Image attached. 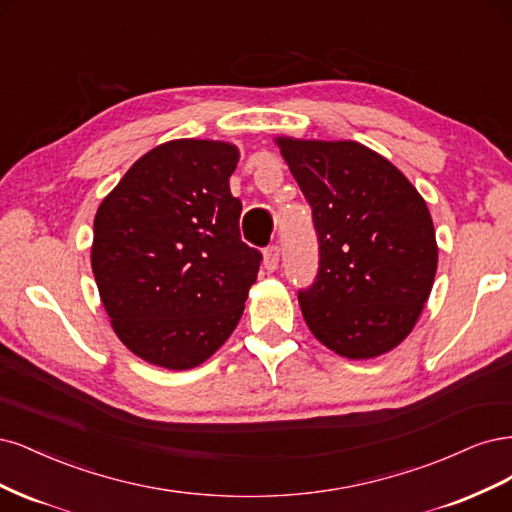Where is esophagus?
Here are the masks:
<instances>
[{"label":"esophagus","mask_w":512,"mask_h":512,"mask_svg":"<svg viewBox=\"0 0 512 512\" xmlns=\"http://www.w3.org/2000/svg\"><path fill=\"white\" fill-rule=\"evenodd\" d=\"M278 257H280V249L276 244H270L266 251H263V268L268 272H274L278 268Z\"/></svg>","instance_id":"34e87169"}]
</instances>
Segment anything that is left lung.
Listing matches in <instances>:
<instances>
[{
    "label": "left lung",
    "mask_w": 512,
    "mask_h": 512,
    "mask_svg": "<svg viewBox=\"0 0 512 512\" xmlns=\"http://www.w3.org/2000/svg\"><path fill=\"white\" fill-rule=\"evenodd\" d=\"M276 142L319 240L315 283L298 293L306 325L342 357L391 351L415 327L434 285L438 246L425 200L359 142Z\"/></svg>",
    "instance_id": "obj_1"
}]
</instances>
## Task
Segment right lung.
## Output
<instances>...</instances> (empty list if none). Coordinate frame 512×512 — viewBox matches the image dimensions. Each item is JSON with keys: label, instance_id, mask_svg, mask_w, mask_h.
<instances>
[{"label": "right lung", "instance_id": "add662e5", "mask_svg": "<svg viewBox=\"0 0 512 512\" xmlns=\"http://www.w3.org/2000/svg\"><path fill=\"white\" fill-rule=\"evenodd\" d=\"M238 148L172 140L140 157L97 208L91 266L114 332L168 370L200 366L234 332L261 253L229 191Z\"/></svg>", "mask_w": 512, "mask_h": 512}]
</instances>
